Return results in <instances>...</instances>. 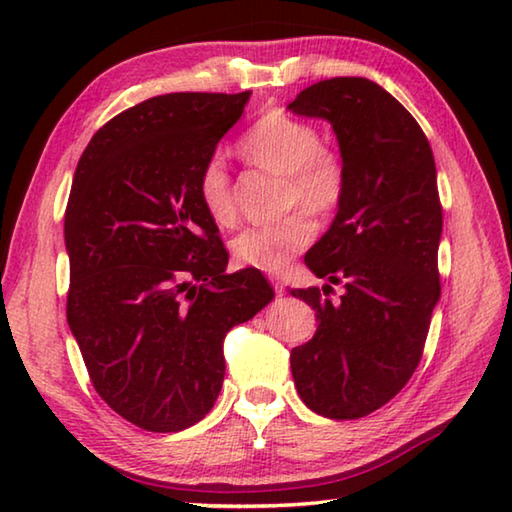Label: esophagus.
Segmentation results:
<instances>
[{
	"label": "esophagus",
	"instance_id": "obj_1",
	"mask_svg": "<svg viewBox=\"0 0 512 512\" xmlns=\"http://www.w3.org/2000/svg\"><path fill=\"white\" fill-rule=\"evenodd\" d=\"M273 287H275L277 296H284V293H287V289H284V282H282V280H273Z\"/></svg>",
	"mask_w": 512,
	"mask_h": 512
}]
</instances>
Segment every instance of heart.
Returning a JSON list of instances; mask_svg holds the SVG:
<instances>
[{"label": "heart", "instance_id": "b5f03b06", "mask_svg": "<svg viewBox=\"0 0 512 512\" xmlns=\"http://www.w3.org/2000/svg\"><path fill=\"white\" fill-rule=\"evenodd\" d=\"M239 151L257 167L284 173V207H296L275 223L248 225L232 239L235 262L259 271L277 273L316 237L314 214L339 210L350 187L343 153L320 142L309 121L271 110L241 135ZM196 194L207 216L221 228L237 221L235 194L225 160L219 153L207 158L196 176Z\"/></svg>", "mask_w": 512, "mask_h": 512}]
</instances>
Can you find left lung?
<instances>
[{"mask_svg":"<svg viewBox=\"0 0 512 512\" xmlns=\"http://www.w3.org/2000/svg\"><path fill=\"white\" fill-rule=\"evenodd\" d=\"M289 108L332 124L350 173L332 228L305 255L345 293L291 291L318 318L314 339L291 350V372L311 411L357 420L391 402L422 359L440 298L436 162L411 112L368 79L314 83Z\"/></svg>","mask_w":512,"mask_h":512,"instance_id":"obj_1","label":"left lung"}]
</instances>
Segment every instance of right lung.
Instances as JSON below:
<instances>
[{"label": "right lung", "mask_w": 512, "mask_h": 512, "mask_svg": "<svg viewBox=\"0 0 512 512\" xmlns=\"http://www.w3.org/2000/svg\"><path fill=\"white\" fill-rule=\"evenodd\" d=\"M250 92H171L106 121L65 210L67 323L94 391L135 427L171 433L219 397L223 339L275 291L228 250L196 194L201 164Z\"/></svg>", "instance_id": "1"}]
</instances>
